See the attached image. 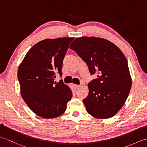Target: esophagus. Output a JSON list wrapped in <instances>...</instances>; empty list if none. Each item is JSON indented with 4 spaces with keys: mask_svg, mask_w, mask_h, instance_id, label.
<instances>
[{
    "mask_svg": "<svg viewBox=\"0 0 147 147\" xmlns=\"http://www.w3.org/2000/svg\"><path fill=\"white\" fill-rule=\"evenodd\" d=\"M74 87L76 90H78V89H79L80 88V86L78 85H74Z\"/></svg>",
    "mask_w": 147,
    "mask_h": 147,
    "instance_id": "34e87169",
    "label": "esophagus"
}]
</instances>
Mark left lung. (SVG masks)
I'll use <instances>...</instances> for the list:
<instances>
[{"instance_id":"obj_1","label":"left lung","mask_w":147,"mask_h":147,"mask_svg":"<svg viewBox=\"0 0 147 147\" xmlns=\"http://www.w3.org/2000/svg\"><path fill=\"white\" fill-rule=\"evenodd\" d=\"M69 48L86 62L92 75L98 74L88 84V95L83 100L86 111L98 119L113 117L124 105L131 87L126 57L113 43L96 37L77 38Z\"/></svg>"}]
</instances>
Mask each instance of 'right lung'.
<instances>
[{"label":"right lung","instance_id":"1","mask_svg":"<svg viewBox=\"0 0 147 147\" xmlns=\"http://www.w3.org/2000/svg\"><path fill=\"white\" fill-rule=\"evenodd\" d=\"M74 38L45 39L27 52L20 65L18 78L21 96L34 113L45 119L62 115L72 92L63 81L54 82L55 74L62 76L63 59Z\"/></svg>","mask_w":147,"mask_h":147}]
</instances>
